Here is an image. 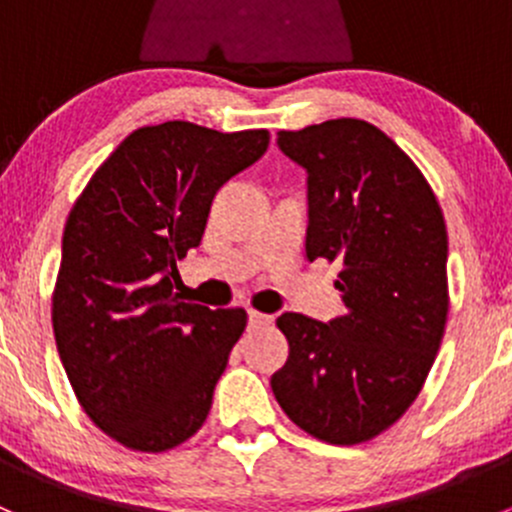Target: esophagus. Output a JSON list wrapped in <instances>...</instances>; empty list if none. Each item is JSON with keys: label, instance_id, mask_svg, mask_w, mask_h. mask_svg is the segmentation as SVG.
Segmentation results:
<instances>
[{"label": "esophagus", "instance_id": "1", "mask_svg": "<svg viewBox=\"0 0 512 512\" xmlns=\"http://www.w3.org/2000/svg\"><path fill=\"white\" fill-rule=\"evenodd\" d=\"M247 324H250V329H260V327H267V324H272V317L270 314L257 312V309H250V312H247Z\"/></svg>", "mask_w": 512, "mask_h": 512}]
</instances>
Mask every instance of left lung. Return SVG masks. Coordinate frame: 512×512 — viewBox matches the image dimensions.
<instances>
[{
  "label": "left lung",
  "instance_id": "8db88e82",
  "mask_svg": "<svg viewBox=\"0 0 512 512\" xmlns=\"http://www.w3.org/2000/svg\"><path fill=\"white\" fill-rule=\"evenodd\" d=\"M277 143L309 173L307 260L339 262L347 312L329 324L285 312L277 404L304 433L354 446L421 394L448 319V232L418 165L381 128L337 118Z\"/></svg>",
  "mask_w": 512,
  "mask_h": 512
}]
</instances>
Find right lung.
Here are the masks:
<instances>
[{"instance_id":"right-lung-1","label":"right lung","mask_w":512,"mask_h":512,"mask_svg":"<svg viewBox=\"0 0 512 512\" xmlns=\"http://www.w3.org/2000/svg\"><path fill=\"white\" fill-rule=\"evenodd\" d=\"M267 143L265 128H136L66 218L51 292L56 349L84 414L131 451H170L210 414L247 312L185 302L175 262L200 245L215 193Z\"/></svg>"}]
</instances>
